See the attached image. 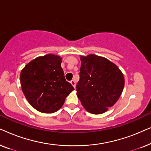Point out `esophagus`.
<instances>
[{"label": "esophagus", "mask_w": 151, "mask_h": 151, "mask_svg": "<svg viewBox=\"0 0 151 151\" xmlns=\"http://www.w3.org/2000/svg\"><path fill=\"white\" fill-rule=\"evenodd\" d=\"M71 82V84H72V86H73L74 88H76V81H75V80H71V82Z\"/></svg>", "instance_id": "esophagus-1"}]
</instances>
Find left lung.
<instances>
[{"mask_svg":"<svg viewBox=\"0 0 151 151\" xmlns=\"http://www.w3.org/2000/svg\"><path fill=\"white\" fill-rule=\"evenodd\" d=\"M77 96L88 112L102 114L113 106L124 86V77L116 65L95 54L80 55Z\"/></svg>","mask_w":151,"mask_h":151,"instance_id":"obj_1","label":"left lung"}]
</instances>
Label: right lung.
I'll use <instances>...</instances> for the list:
<instances>
[{
  "mask_svg": "<svg viewBox=\"0 0 151 151\" xmlns=\"http://www.w3.org/2000/svg\"><path fill=\"white\" fill-rule=\"evenodd\" d=\"M62 58L47 54L32 60L22 69L20 85L27 100L41 113L58 111L74 88L66 81Z\"/></svg>",
  "mask_w": 151,
  "mask_h": 151,
  "instance_id": "add662e5",
  "label": "right lung"
}]
</instances>
